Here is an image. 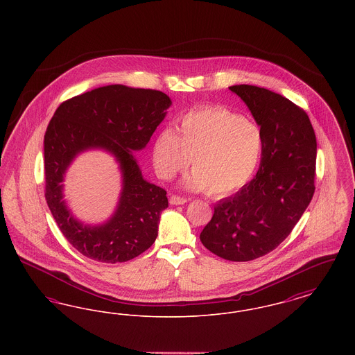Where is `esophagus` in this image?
Returning <instances> with one entry per match:
<instances>
[{
	"instance_id": "obj_1",
	"label": "esophagus",
	"mask_w": 355,
	"mask_h": 355,
	"mask_svg": "<svg viewBox=\"0 0 355 355\" xmlns=\"http://www.w3.org/2000/svg\"><path fill=\"white\" fill-rule=\"evenodd\" d=\"M189 200H186V198H182V197H178V196H171L170 197V203L171 205H184V203L187 202Z\"/></svg>"
}]
</instances>
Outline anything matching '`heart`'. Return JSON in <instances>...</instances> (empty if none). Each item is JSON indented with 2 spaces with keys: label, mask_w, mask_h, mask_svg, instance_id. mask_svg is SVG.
<instances>
[{
  "label": "heart",
  "mask_w": 355,
  "mask_h": 355,
  "mask_svg": "<svg viewBox=\"0 0 355 355\" xmlns=\"http://www.w3.org/2000/svg\"><path fill=\"white\" fill-rule=\"evenodd\" d=\"M263 135L259 126L225 107L191 110L177 122L175 132L164 129L153 142L157 174L171 180L191 158L193 173L184 181L190 190L210 196L232 194L246 185L259 165Z\"/></svg>",
  "instance_id": "heart-1"
}]
</instances>
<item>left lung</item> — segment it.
<instances>
[{
    "mask_svg": "<svg viewBox=\"0 0 355 355\" xmlns=\"http://www.w3.org/2000/svg\"><path fill=\"white\" fill-rule=\"evenodd\" d=\"M229 89L261 128V166L249 184L216 205L200 238L220 258L246 262L274 250L302 217L315 190L317 139L307 114L286 97L253 85Z\"/></svg>",
    "mask_w": 355,
    "mask_h": 355,
    "instance_id": "8db88e82",
    "label": "left lung"
}]
</instances>
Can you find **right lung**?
<instances>
[{"label":"right lung","instance_id":"right-lung-1","mask_svg":"<svg viewBox=\"0 0 355 355\" xmlns=\"http://www.w3.org/2000/svg\"><path fill=\"white\" fill-rule=\"evenodd\" d=\"M171 106L159 90L107 85L61 103L44 138L45 198L60 230L80 253L106 263L130 261L158 236L166 191L142 175L135 153L146 148ZM101 150L119 164L121 191L112 216L101 224L76 219L63 193L69 165L83 152Z\"/></svg>","mask_w":355,"mask_h":355}]
</instances>
